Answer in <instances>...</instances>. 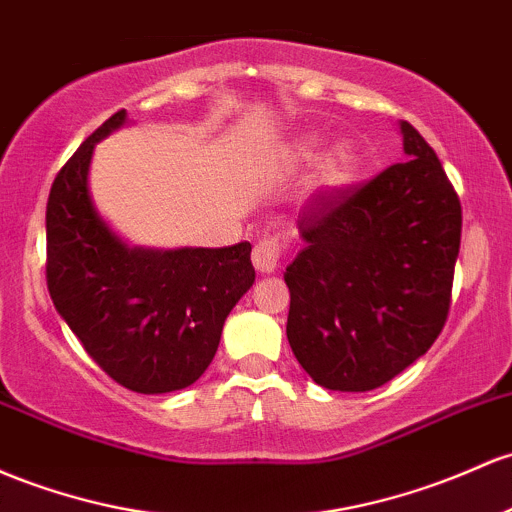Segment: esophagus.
<instances>
[{"instance_id": "34e87169", "label": "esophagus", "mask_w": 512, "mask_h": 512, "mask_svg": "<svg viewBox=\"0 0 512 512\" xmlns=\"http://www.w3.org/2000/svg\"><path fill=\"white\" fill-rule=\"evenodd\" d=\"M284 252V238H262L260 243L252 250V265H255L257 272L272 274L277 272L279 260H282Z\"/></svg>"}]
</instances>
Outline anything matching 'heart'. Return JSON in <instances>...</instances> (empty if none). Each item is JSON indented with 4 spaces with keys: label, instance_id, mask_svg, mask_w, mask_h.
Returning a JSON list of instances; mask_svg holds the SVG:
<instances>
[{
    "label": "heart",
    "instance_id": "obj_1",
    "mask_svg": "<svg viewBox=\"0 0 512 512\" xmlns=\"http://www.w3.org/2000/svg\"><path fill=\"white\" fill-rule=\"evenodd\" d=\"M320 145H323V138L320 136H303L296 140L289 150L291 165L294 167L311 165V162L318 157ZM359 165H362V155H359L355 143H350V140L335 143L333 148L318 160L316 172H313L311 177L313 194L340 192L342 187H347V184L357 177Z\"/></svg>",
    "mask_w": 512,
    "mask_h": 512
}]
</instances>
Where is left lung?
Masks as SVG:
<instances>
[{
  "mask_svg": "<svg viewBox=\"0 0 512 512\" xmlns=\"http://www.w3.org/2000/svg\"><path fill=\"white\" fill-rule=\"evenodd\" d=\"M401 133L408 160L299 213L286 338L323 389L372 391L445 328L462 204L425 138L408 121Z\"/></svg>",
  "mask_w": 512,
  "mask_h": 512,
  "instance_id": "left-lung-1",
  "label": "left lung"
}]
</instances>
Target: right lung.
Masks as SVG:
<instances>
[{
  "label": "right lung",
  "mask_w": 512,
  "mask_h": 512,
  "mask_svg": "<svg viewBox=\"0 0 512 512\" xmlns=\"http://www.w3.org/2000/svg\"><path fill=\"white\" fill-rule=\"evenodd\" d=\"M126 123L116 111L77 148L50 187L46 279L55 311L116 384L138 393L192 386L221 342L223 323L255 282L250 243L128 247L94 209V145Z\"/></svg>",
  "instance_id": "1"
}]
</instances>
